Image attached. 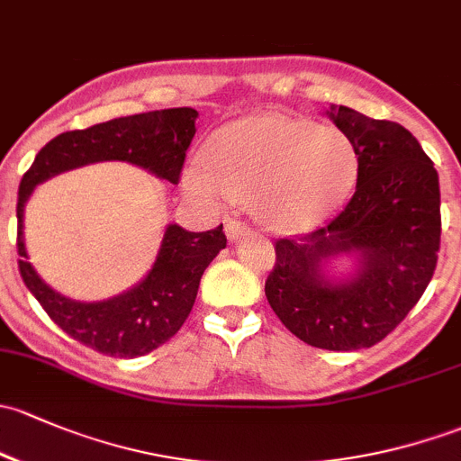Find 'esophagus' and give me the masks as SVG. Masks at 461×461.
<instances>
[{"label":"esophagus","mask_w":461,"mask_h":461,"mask_svg":"<svg viewBox=\"0 0 461 461\" xmlns=\"http://www.w3.org/2000/svg\"><path fill=\"white\" fill-rule=\"evenodd\" d=\"M249 231H251L249 227H247L245 222L236 221V218H230V221H225V234H227V239H230V240L243 239V236L249 234Z\"/></svg>","instance_id":"esophagus-1"}]
</instances>
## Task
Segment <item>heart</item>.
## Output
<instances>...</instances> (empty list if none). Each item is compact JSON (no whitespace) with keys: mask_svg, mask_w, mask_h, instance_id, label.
<instances>
[{"mask_svg":"<svg viewBox=\"0 0 461 461\" xmlns=\"http://www.w3.org/2000/svg\"><path fill=\"white\" fill-rule=\"evenodd\" d=\"M201 166L183 172L187 196L216 207L222 194L254 207L265 227L303 234L347 201L357 178L356 145L338 125L254 114L218 128Z\"/></svg>","mask_w":461,"mask_h":461,"instance_id":"heart-1","label":"heart"}]
</instances>
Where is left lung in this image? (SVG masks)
Here are the masks:
<instances>
[{"mask_svg": "<svg viewBox=\"0 0 461 461\" xmlns=\"http://www.w3.org/2000/svg\"><path fill=\"white\" fill-rule=\"evenodd\" d=\"M327 116L357 152L356 194L329 225L276 240L265 295L280 322L327 351L373 347L422 298L438 265L439 178L418 139L347 105ZM340 258L354 260L345 276Z\"/></svg>", "mask_w": 461, "mask_h": 461, "instance_id": "left-lung-1", "label": "left lung"}]
</instances>
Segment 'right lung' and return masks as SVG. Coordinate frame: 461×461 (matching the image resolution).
Wrapping results in <instances>:
<instances>
[{
    "mask_svg": "<svg viewBox=\"0 0 461 461\" xmlns=\"http://www.w3.org/2000/svg\"><path fill=\"white\" fill-rule=\"evenodd\" d=\"M194 108H167L72 130L43 145L23 174L17 198L19 274L28 292L61 331L81 345L114 357H139L167 342L190 316L203 271L225 249L222 225L187 231L169 222L152 267L128 292L84 303L55 292L28 263L23 212L39 183L101 161H125L167 183H178L185 152L196 134Z\"/></svg>",
    "mask_w": 461,
    "mask_h": 461,
    "instance_id": "add662e5",
    "label": "right lung"
}]
</instances>
